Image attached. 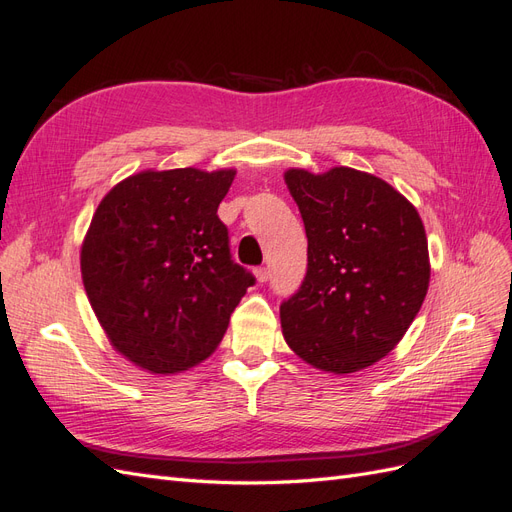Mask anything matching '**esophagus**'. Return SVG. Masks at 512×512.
Returning a JSON list of instances; mask_svg holds the SVG:
<instances>
[{
  "label": "esophagus",
  "instance_id": "34e87169",
  "mask_svg": "<svg viewBox=\"0 0 512 512\" xmlns=\"http://www.w3.org/2000/svg\"><path fill=\"white\" fill-rule=\"evenodd\" d=\"M254 275H256V280H258L260 284H265V282L269 280V271H267V267H258V269H254Z\"/></svg>",
  "mask_w": 512,
  "mask_h": 512
}]
</instances>
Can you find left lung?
Here are the masks:
<instances>
[{
	"label": "left lung",
	"instance_id": "obj_1",
	"mask_svg": "<svg viewBox=\"0 0 512 512\" xmlns=\"http://www.w3.org/2000/svg\"><path fill=\"white\" fill-rule=\"evenodd\" d=\"M284 181L307 235V273L280 307L292 352L320 371L354 374L406 335L429 288L421 215L391 183L335 166Z\"/></svg>",
	"mask_w": 512,
	"mask_h": 512
}]
</instances>
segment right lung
I'll return each instance as SVG.
<instances>
[{"mask_svg": "<svg viewBox=\"0 0 512 512\" xmlns=\"http://www.w3.org/2000/svg\"><path fill=\"white\" fill-rule=\"evenodd\" d=\"M235 168L141 170L91 218L81 273L111 346L151 374L185 371L218 348L254 284L230 258L218 207Z\"/></svg>", "mask_w": 512, "mask_h": 512, "instance_id": "right-lung-1", "label": "right lung"}]
</instances>
